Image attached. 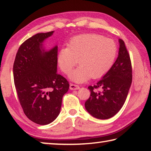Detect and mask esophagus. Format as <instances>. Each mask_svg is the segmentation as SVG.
<instances>
[{
	"label": "esophagus",
	"mask_w": 151,
	"mask_h": 151,
	"mask_svg": "<svg viewBox=\"0 0 151 151\" xmlns=\"http://www.w3.org/2000/svg\"><path fill=\"white\" fill-rule=\"evenodd\" d=\"M80 88V86L78 85H75V84H70V90H78Z\"/></svg>",
	"instance_id": "34e87169"
}]
</instances>
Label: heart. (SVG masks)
I'll list each match as a JSON object with an SVG mask.
<instances>
[{"label": "heart", "instance_id": "1", "mask_svg": "<svg viewBox=\"0 0 151 151\" xmlns=\"http://www.w3.org/2000/svg\"><path fill=\"white\" fill-rule=\"evenodd\" d=\"M117 55L115 42L97 34L76 36L68 47H63L58 55L61 70L68 75L78 63L80 66L70 74L69 78L76 83H83L92 77L101 78L109 72Z\"/></svg>", "mask_w": 151, "mask_h": 151}]
</instances>
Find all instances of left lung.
<instances>
[{
	"label": "left lung",
	"instance_id": "obj_1",
	"mask_svg": "<svg viewBox=\"0 0 151 151\" xmlns=\"http://www.w3.org/2000/svg\"><path fill=\"white\" fill-rule=\"evenodd\" d=\"M119 56L112 68L96 85L89 86L91 95L85 102L86 111L99 119H108L123 106L132 83V65L129 52L119 39ZM101 88L102 91L96 89Z\"/></svg>",
	"mask_w": 151,
	"mask_h": 151
}]
</instances>
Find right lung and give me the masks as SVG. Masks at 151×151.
<instances>
[{"label":"right lung","mask_w":151,"mask_h":151,"mask_svg":"<svg viewBox=\"0 0 151 151\" xmlns=\"http://www.w3.org/2000/svg\"><path fill=\"white\" fill-rule=\"evenodd\" d=\"M54 31L38 33L20 46L13 65L18 98L24 113L38 124H50L60 113L63 96L69 88L57 72L58 47L46 51L42 42Z\"/></svg>","instance_id":"1"}]
</instances>
